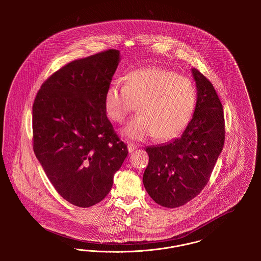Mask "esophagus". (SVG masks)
I'll return each mask as SVG.
<instances>
[{
  "label": "esophagus",
  "instance_id": "esophagus-1",
  "mask_svg": "<svg viewBox=\"0 0 261 261\" xmlns=\"http://www.w3.org/2000/svg\"><path fill=\"white\" fill-rule=\"evenodd\" d=\"M136 149L137 146L135 144H133V143H129L128 144V151L129 152H132V151H134Z\"/></svg>",
  "mask_w": 261,
  "mask_h": 261
}]
</instances>
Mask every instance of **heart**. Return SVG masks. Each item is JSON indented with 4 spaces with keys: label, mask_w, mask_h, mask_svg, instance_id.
I'll use <instances>...</instances> for the list:
<instances>
[{
    "label": "heart",
    "mask_w": 261,
    "mask_h": 261,
    "mask_svg": "<svg viewBox=\"0 0 261 261\" xmlns=\"http://www.w3.org/2000/svg\"><path fill=\"white\" fill-rule=\"evenodd\" d=\"M124 85L112 83L105 96V110L115 123L139 114L121 130L122 136L144 140L155 135L162 141L179 136L191 121L197 103L194 83L173 70L142 67L125 76Z\"/></svg>",
    "instance_id": "1"
}]
</instances>
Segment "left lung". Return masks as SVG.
I'll list each match as a JSON object with an SVG mask.
<instances>
[{"label": "left lung", "mask_w": 261, "mask_h": 261, "mask_svg": "<svg viewBox=\"0 0 261 261\" xmlns=\"http://www.w3.org/2000/svg\"><path fill=\"white\" fill-rule=\"evenodd\" d=\"M198 91L193 118L173 141L148 147L149 164L143 183L160 205L174 208L198 196L210 181L223 149V108L211 81L192 69Z\"/></svg>", "instance_id": "1"}]
</instances>
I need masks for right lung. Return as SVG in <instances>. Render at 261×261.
Masks as SVG:
<instances>
[{
	"instance_id": "1",
	"label": "right lung",
	"mask_w": 261,
	"mask_h": 261,
	"mask_svg": "<svg viewBox=\"0 0 261 261\" xmlns=\"http://www.w3.org/2000/svg\"><path fill=\"white\" fill-rule=\"evenodd\" d=\"M119 60V50L111 49L65 64L33 103L35 155L56 191L79 207L107 197L128 154L105 110Z\"/></svg>"
}]
</instances>
